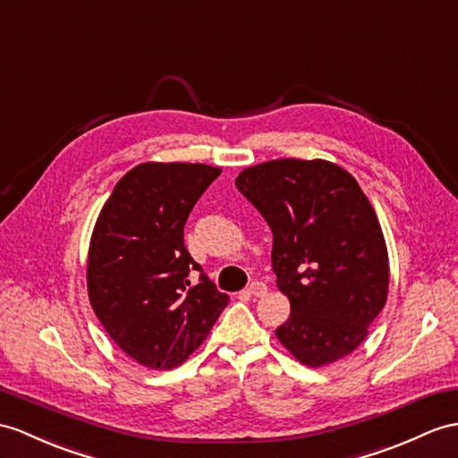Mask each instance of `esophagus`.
<instances>
[{
  "label": "esophagus",
  "instance_id": "34e87169",
  "mask_svg": "<svg viewBox=\"0 0 458 458\" xmlns=\"http://www.w3.org/2000/svg\"><path fill=\"white\" fill-rule=\"evenodd\" d=\"M266 292H267V287L264 282H252L249 285V293L254 297H262V295H266Z\"/></svg>",
  "mask_w": 458,
  "mask_h": 458
}]
</instances>
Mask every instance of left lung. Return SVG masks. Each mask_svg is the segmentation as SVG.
Instances as JSON below:
<instances>
[{
  "label": "left lung",
  "instance_id": "left-lung-1",
  "mask_svg": "<svg viewBox=\"0 0 458 458\" xmlns=\"http://www.w3.org/2000/svg\"><path fill=\"white\" fill-rule=\"evenodd\" d=\"M235 184L274 235L272 270L292 303L277 340L309 367L352 353L388 292L385 237L360 184L322 159L267 161Z\"/></svg>",
  "mask_w": 458,
  "mask_h": 458
}]
</instances>
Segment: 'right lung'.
<instances>
[{"label": "right lung", "instance_id": "1", "mask_svg": "<svg viewBox=\"0 0 458 458\" xmlns=\"http://www.w3.org/2000/svg\"><path fill=\"white\" fill-rule=\"evenodd\" d=\"M219 174L199 163H143L120 178L98 214L89 301L118 348L149 369L186 361L229 303L184 247V223ZM191 271L200 272L196 286Z\"/></svg>", "mask_w": 458, "mask_h": 458}]
</instances>
